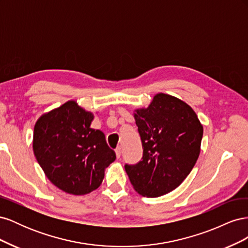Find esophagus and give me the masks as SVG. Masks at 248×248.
<instances>
[{"instance_id": "esophagus-1", "label": "esophagus", "mask_w": 248, "mask_h": 248, "mask_svg": "<svg viewBox=\"0 0 248 248\" xmlns=\"http://www.w3.org/2000/svg\"><path fill=\"white\" fill-rule=\"evenodd\" d=\"M115 151H116V156H117V158H120V156H121V153H122L121 147H117V149L115 150Z\"/></svg>"}]
</instances>
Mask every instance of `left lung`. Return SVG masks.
I'll list each match as a JSON object with an SVG mask.
<instances>
[{
	"label": "left lung",
	"instance_id": "obj_1",
	"mask_svg": "<svg viewBox=\"0 0 248 248\" xmlns=\"http://www.w3.org/2000/svg\"><path fill=\"white\" fill-rule=\"evenodd\" d=\"M134 119L142 146L141 160L125 164L140 194L157 198L176 189L196 164L202 126L194 110L174 96L159 93Z\"/></svg>",
	"mask_w": 248,
	"mask_h": 248
}]
</instances>
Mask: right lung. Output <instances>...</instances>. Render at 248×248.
<instances>
[{"instance_id": "obj_1", "label": "right lung", "mask_w": 248, "mask_h": 248, "mask_svg": "<svg viewBox=\"0 0 248 248\" xmlns=\"http://www.w3.org/2000/svg\"><path fill=\"white\" fill-rule=\"evenodd\" d=\"M94 115L73 100L42 115L35 124L33 151L49 181L82 196L98 188L116 153L104 133L91 128Z\"/></svg>"}]
</instances>
